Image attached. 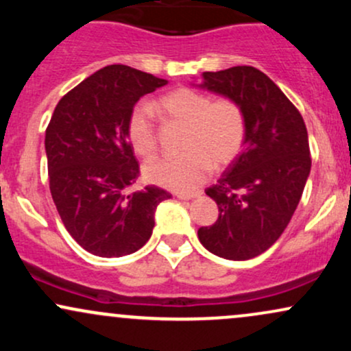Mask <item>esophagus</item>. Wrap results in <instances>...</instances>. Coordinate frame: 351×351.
I'll use <instances>...</instances> for the list:
<instances>
[{"label": "esophagus", "instance_id": "obj_1", "mask_svg": "<svg viewBox=\"0 0 351 351\" xmlns=\"http://www.w3.org/2000/svg\"><path fill=\"white\" fill-rule=\"evenodd\" d=\"M201 195L199 191H193V193H176V198L180 199H193V198H198Z\"/></svg>", "mask_w": 351, "mask_h": 351}]
</instances>
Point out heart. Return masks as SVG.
<instances>
[{
  "label": "heart",
  "instance_id": "heart-1",
  "mask_svg": "<svg viewBox=\"0 0 351 351\" xmlns=\"http://www.w3.org/2000/svg\"><path fill=\"white\" fill-rule=\"evenodd\" d=\"M165 120L183 125L180 148L183 153L153 160L145 175L160 186L191 191L209 178L213 165L224 168L236 160L245 140V115L236 100H211L191 87H180L156 100ZM127 136L136 155L150 158L158 150V130L147 104L132 108Z\"/></svg>",
  "mask_w": 351,
  "mask_h": 351
}]
</instances>
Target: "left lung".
Here are the masks:
<instances>
[{"instance_id":"8db88e82","label":"left lung","mask_w":351,"mask_h":351,"mask_svg":"<svg viewBox=\"0 0 351 351\" xmlns=\"http://www.w3.org/2000/svg\"><path fill=\"white\" fill-rule=\"evenodd\" d=\"M201 87L243 107L244 148L206 189L219 216L198 229L199 243L216 256L247 261L279 239L302 198L312 158L297 107L252 66L203 72Z\"/></svg>"}]
</instances>
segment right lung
Listing matches in <instances>:
<instances>
[{"instance_id":"1","label":"right lung","mask_w":351,"mask_h":351,"mask_svg":"<svg viewBox=\"0 0 351 351\" xmlns=\"http://www.w3.org/2000/svg\"><path fill=\"white\" fill-rule=\"evenodd\" d=\"M167 84L112 64L67 92L46 128L49 189L69 234L87 252L122 257L150 239L155 209L171 195L158 186L128 193L140 165L127 136L132 108Z\"/></svg>"}]
</instances>
